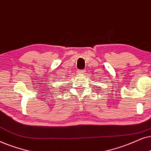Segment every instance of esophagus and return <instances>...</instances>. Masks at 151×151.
<instances>
[{"instance_id":"obj_1","label":"esophagus","mask_w":151,"mask_h":151,"mask_svg":"<svg viewBox=\"0 0 151 151\" xmlns=\"http://www.w3.org/2000/svg\"><path fill=\"white\" fill-rule=\"evenodd\" d=\"M84 72H85V70H77V73L79 74H84Z\"/></svg>"}]
</instances>
